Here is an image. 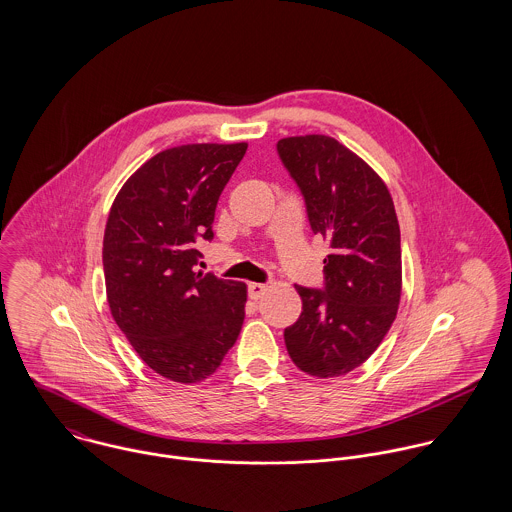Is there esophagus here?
<instances>
[{
  "instance_id": "obj_1",
  "label": "esophagus",
  "mask_w": 512,
  "mask_h": 512,
  "mask_svg": "<svg viewBox=\"0 0 512 512\" xmlns=\"http://www.w3.org/2000/svg\"><path fill=\"white\" fill-rule=\"evenodd\" d=\"M266 290H268L266 284H256V282H254V284L248 286V297L254 299V301H258V299L266 293Z\"/></svg>"
}]
</instances>
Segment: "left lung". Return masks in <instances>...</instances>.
<instances>
[{
	"instance_id": "1",
	"label": "left lung",
	"mask_w": 512,
	"mask_h": 512,
	"mask_svg": "<svg viewBox=\"0 0 512 512\" xmlns=\"http://www.w3.org/2000/svg\"><path fill=\"white\" fill-rule=\"evenodd\" d=\"M311 230L329 240L323 290L295 286L301 315L284 331L293 363L319 378L363 365L396 319L402 293L400 226L376 171L335 138L278 142Z\"/></svg>"
}]
</instances>
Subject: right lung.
I'll return each mask as SVG.
<instances>
[{"label": "right lung", "mask_w": 512, "mask_h": 512, "mask_svg": "<svg viewBox=\"0 0 512 512\" xmlns=\"http://www.w3.org/2000/svg\"><path fill=\"white\" fill-rule=\"evenodd\" d=\"M246 147L159 151L124 183L108 215L102 264L112 317L142 361L173 382L209 378L242 329L246 284L195 266Z\"/></svg>", "instance_id": "right-lung-1"}]
</instances>
